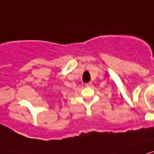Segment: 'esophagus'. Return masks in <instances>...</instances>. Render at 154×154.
<instances>
[{
  "instance_id": "34e87169",
  "label": "esophagus",
  "mask_w": 154,
  "mask_h": 154,
  "mask_svg": "<svg viewBox=\"0 0 154 154\" xmlns=\"http://www.w3.org/2000/svg\"><path fill=\"white\" fill-rule=\"evenodd\" d=\"M85 86L88 87H88H91L92 86V83H91V82H88V83H86V84H85Z\"/></svg>"
}]
</instances>
